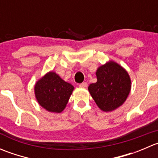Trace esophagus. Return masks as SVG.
<instances>
[{"mask_svg":"<svg viewBox=\"0 0 158 158\" xmlns=\"http://www.w3.org/2000/svg\"><path fill=\"white\" fill-rule=\"evenodd\" d=\"M79 86H80L81 88L85 89L88 87V84H87V82H82V83L79 84Z\"/></svg>","mask_w":158,"mask_h":158,"instance_id":"34e87169","label":"esophagus"}]
</instances>
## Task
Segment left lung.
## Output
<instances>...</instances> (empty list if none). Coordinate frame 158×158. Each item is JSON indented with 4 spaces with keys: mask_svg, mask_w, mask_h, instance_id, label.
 <instances>
[{
    "mask_svg": "<svg viewBox=\"0 0 158 158\" xmlns=\"http://www.w3.org/2000/svg\"><path fill=\"white\" fill-rule=\"evenodd\" d=\"M97 82L90 84L89 92L102 111H114L126 101L131 81L128 72L116 62L110 60L96 70Z\"/></svg>",
    "mask_w": 158,
    "mask_h": 158,
    "instance_id": "8db88e82",
    "label": "left lung"
}]
</instances>
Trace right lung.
Wrapping results in <instances>:
<instances>
[{
    "mask_svg": "<svg viewBox=\"0 0 158 158\" xmlns=\"http://www.w3.org/2000/svg\"><path fill=\"white\" fill-rule=\"evenodd\" d=\"M74 87L55 72H49L36 82L35 97L41 107L50 112L60 113L65 109Z\"/></svg>",
    "mask_w": 158,
    "mask_h": 158,
    "instance_id": "right-lung-1",
    "label": "right lung"
}]
</instances>
